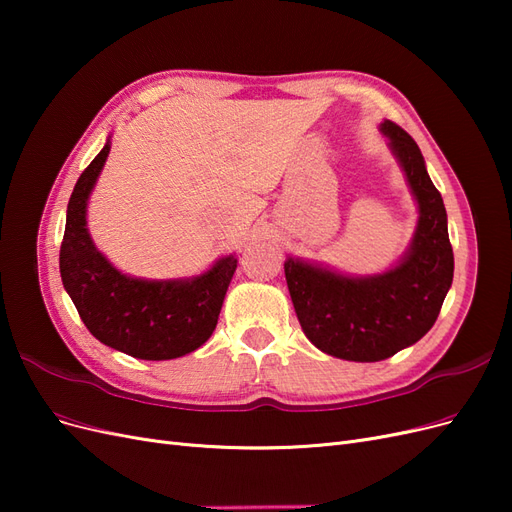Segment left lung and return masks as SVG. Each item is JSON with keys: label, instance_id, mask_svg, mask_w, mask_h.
Segmentation results:
<instances>
[{"label": "left lung", "instance_id": "8db88e82", "mask_svg": "<svg viewBox=\"0 0 512 512\" xmlns=\"http://www.w3.org/2000/svg\"><path fill=\"white\" fill-rule=\"evenodd\" d=\"M380 130L418 205V224L404 258L393 269L367 277L342 275L299 258L284 262L294 312L309 342L337 359L359 363L384 361L416 344L436 322L455 269L446 209L421 149L393 121H384Z\"/></svg>", "mask_w": 512, "mask_h": 512}]
</instances>
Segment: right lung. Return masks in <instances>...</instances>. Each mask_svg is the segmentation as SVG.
Masks as SVG:
<instances>
[{
	"instance_id": "add662e5",
	"label": "right lung",
	"mask_w": 512,
	"mask_h": 512,
	"mask_svg": "<svg viewBox=\"0 0 512 512\" xmlns=\"http://www.w3.org/2000/svg\"><path fill=\"white\" fill-rule=\"evenodd\" d=\"M111 138L74 185L59 250L61 282L89 333L143 361H168L203 346L218 324L237 258L224 256L190 280H138L115 269L87 230V200Z\"/></svg>"
}]
</instances>
